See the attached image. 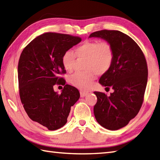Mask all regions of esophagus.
Returning <instances> with one entry per match:
<instances>
[{
  "label": "esophagus",
  "mask_w": 160,
  "mask_h": 160,
  "mask_svg": "<svg viewBox=\"0 0 160 160\" xmlns=\"http://www.w3.org/2000/svg\"><path fill=\"white\" fill-rule=\"evenodd\" d=\"M80 96H81V97H84V96L88 94V93H87V92H82V91H81V92H80Z\"/></svg>",
  "instance_id": "obj_1"
}]
</instances>
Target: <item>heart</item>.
Masks as SVG:
<instances>
[{
  "instance_id": "heart-1",
  "label": "heart",
  "mask_w": 160,
  "mask_h": 160,
  "mask_svg": "<svg viewBox=\"0 0 160 160\" xmlns=\"http://www.w3.org/2000/svg\"><path fill=\"white\" fill-rule=\"evenodd\" d=\"M78 58H87L85 72H77L70 78V82L77 88L88 90L92 86L97 75L105 73L113 63L114 51L111 44L108 42L98 40L86 41L75 49V53L68 50L64 52L62 62L68 71L73 70Z\"/></svg>"
}]
</instances>
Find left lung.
I'll return each instance as SVG.
<instances>
[{
	"label": "left lung",
	"mask_w": 160,
	"mask_h": 160,
	"mask_svg": "<svg viewBox=\"0 0 160 160\" xmlns=\"http://www.w3.org/2000/svg\"><path fill=\"white\" fill-rule=\"evenodd\" d=\"M89 37L105 39L113 48V63L99 82L108 89L111 87L114 92L109 96L93 92L97 96L93 113L101 126L117 130L128 125L142 107L148 80L147 62L137 43L120 31H96Z\"/></svg>",
	"instance_id": "left-lung-1"
}]
</instances>
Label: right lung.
Returning a JSON list of instances; mask_svg holds the SVG:
<instances>
[{"mask_svg": "<svg viewBox=\"0 0 160 160\" xmlns=\"http://www.w3.org/2000/svg\"><path fill=\"white\" fill-rule=\"evenodd\" d=\"M81 40L70 34L46 32L28 43L21 54L18 80L22 105L30 119L49 130L67 123L71 106L80 98L79 91L65 84L60 75L67 73L62 55ZM55 84L65 86L60 95L53 89Z\"/></svg>", "mask_w": 160, "mask_h": 160, "instance_id": "1", "label": "right lung"}]
</instances>
